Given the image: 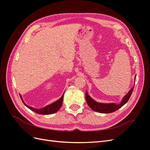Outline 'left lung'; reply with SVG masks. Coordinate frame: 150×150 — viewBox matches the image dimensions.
<instances>
[{
    "instance_id": "8db88e82",
    "label": "left lung",
    "mask_w": 150,
    "mask_h": 150,
    "mask_svg": "<svg viewBox=\"0 0 150 150\" xmlns=\"http://www.w3.org/2000/svg\"><path fill=\"white\" fill-rule=\"evenodd\" d=\"M133 89L134 86L129 90L128 93L123 98L122 101L119 104H116L115 103L103 104L97 103L94 101L93 99L89 96L87 92H86V100L88 104V106L91 108L93 111H97L100 113H111L116 111L128 102L130 96H131V94H132Z\"/></svg>"
}]
</instances>
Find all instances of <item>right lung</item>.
Listing matches in <instances>:
<instances>
[{
    "mask_svg": "<svg viewBox=\"0 0 150 150\" xmlns=\"http://www.w3.org/2000/svg\"><path fill=\"white\" fill-rule=\"evenodd\" d=\"M63 96H64V94H63L62 96V97L59 99V100H57V101L53 103L52 104H50V105H48V106H46L45 108L39 109V110H37V109H34V108H32L30 106H28L23 101V100H22L21 96H20V97H21V98L22 99V102H23V103L24 104V105L26 106L28 108H29L30 110L35 112L36 113H38V114H40V115H51V114H53V113L56 112L61 108L62 104Z\"/></svg>",
    "mask_w": 150,
    "mask_h": 150,
    "instance_id": "add662e5",
    "label": "right lung"
}]
</instances>
